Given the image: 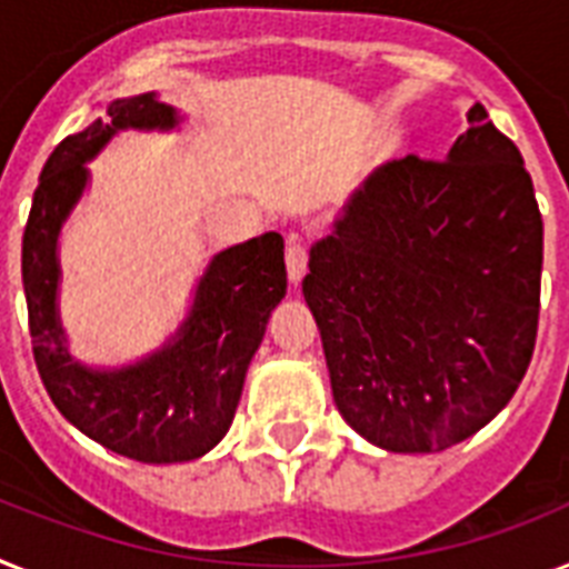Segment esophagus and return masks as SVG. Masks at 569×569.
<instances>
[{"instance_id": "obj_1", "label": "esophagus", "mask_w": 569, "mask_h": 569, "mask_svg": "<svg viewBox=\"0 0 569 569\" xmlns=\"http://www.w3.org/2000/svg\"><path fill=\"white\" fill-rule=\"evenodd\" d=\"M284 264H288L290 281H299L308 270V241L305 234H288V250H284Z\"/></svg>"}]
</instances>
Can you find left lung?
Masks as SVG:
<instances>
[{
  "instance_id": "8db88e82",
  "label": "left lung",
  "mask_w": 569,
  "mask_h": 569,
  "mask_svg": "<svg viewBox=\"0 0 569 569\" xmlns=\"http://www.w3.org/2000/svg\"><path fill=\"white\" fill-rule=\"evenodd\" d=\"M448 159H392L311 250L302 293L337 410L396 453H436L495 419L527 375L543 220L518 144L482 104Z\"/></svg>"
}]
</instances>
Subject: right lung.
<instances>
[{
  "label": "right lung",
  "instance_id": "1",
  "mask_svg": "<svg viewBox=\"0 0 569 569\" xmlns=\"http://www.w3.org/2000/svg\"><path fill=\"white\" fill-rule=\"evenodd\" d=\"M177 116L153 92L121 98L83 133L66 136L42 166L26 234L22 284L37 372L54 407L98 445L136 462H189L227 436L243 375L270 311L288 290L284 241L267 232L211 258L191 317L171 346L119 372H92L69 358L58 322V234L87 186L83 162L124 127H168Z\"/></svg>",
  "mask_w": 569,
  "mask_h": 569
}]
</instances>
